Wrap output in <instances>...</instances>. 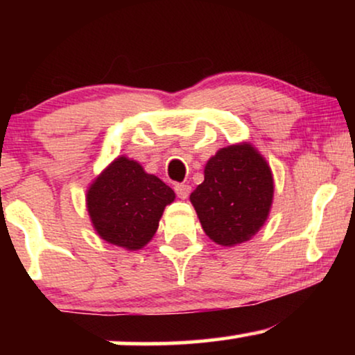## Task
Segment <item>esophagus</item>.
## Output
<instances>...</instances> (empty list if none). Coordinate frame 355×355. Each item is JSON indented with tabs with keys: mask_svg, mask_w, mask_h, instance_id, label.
Wrapping results in <instances>:
<instances>
[{
	"mask_svg": "<svg viewBox=\"0 0 355 355\" xmlns=\"http://www.w3.org/2000/svg\"><path fill=\"white\" fill-rule=\"evenodd\" d=\"M174 191H176V196L179 198H187L189 193H191V186H187V184H176L174 186Z\"/></svg>",
	"mask_w": 355,
	"mask_h": 355,
	"instance_id": "1",
	"label": "esophagus"
}]
</instances>
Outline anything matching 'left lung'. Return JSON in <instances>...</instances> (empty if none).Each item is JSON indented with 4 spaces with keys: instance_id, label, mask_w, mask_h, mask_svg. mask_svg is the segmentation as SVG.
Returning a JSON list of instances; mask_svg holds the SVG:
<instances>
[{
    "instance_id": "8db88e82",
    "label": "left lung",
    "mask_w": 355,
    "mask_h": 355,
    "mask_svg": "<svg viewBox=\"0 0 355 355\" xmlns=\"http://www.w3.org/2000/svg\"><path fill=\"white\" fill-rule=\"evenodd\" d=\"M203 231L221 245L249 241L273 202V176L249 144L230 145L208 159L205 181L191 193Z\"/></svg>"
}]
</instances>
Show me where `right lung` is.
Wrapping results in <instances>:
<instances>
[{
  "instance_id": "1",
  "label": "right lung",
  "mask_w": 355,
  "mask_h": 355,
  "mask_svg": "<svg viewBox=\"0 0 355 355\" xmlns=\"http://www.w3.org/2000/svg\"><path fill=\"white\" fill-rule=\"evenodd\" d=\"M174 191L137 162L116 158L87 192V208L101 239L137 250L152 239Z\"/></svg>"
}]
</instances>
